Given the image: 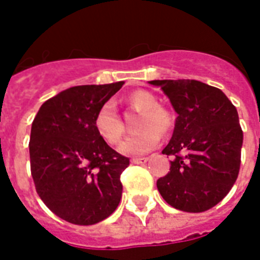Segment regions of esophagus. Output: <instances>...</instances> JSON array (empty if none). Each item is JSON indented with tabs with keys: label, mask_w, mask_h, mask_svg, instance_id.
<instances>
[{
	"label": "esophagus",
	"mask_w": 260,
	"mask_h": 260,
	"mask_svg": "<svg viewBox=\"0 0 260 260\" xmlns=\"http://www.w3.org/2000/svg\"><path fill=\"white\" fill-rule=\"evenodd\" d=\"M148 158H132L131 162L135 164V165H140V164H144V162H147Z\"/></svg>",
	"instance_id": "34e87169"
}]
</instances>
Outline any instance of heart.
Returning <instances> with one entry per match:
<instances>
[{"label": "heart", "mask_w": 260, "mask_h": 260, "mask_svg": "<svg viewBox=\"0 0 260 260\" xmlns=\"http://www.w3.org/2000/svg\"><path fill=\"white\" fill-rule=\"evenodd\" d=\"M125 102L140 113L138 120L140 132L125 139L120 146V151L125 155H142L159 143V134L168 135L173 129L174 117L168 109L158 105V98L150 91H134L126 96ZM94 126L96 134L110 146L120 143L124 136V124L112 101L101 105L95 114Z\"/></svg>", "instance_id": "obj_1"}]
</instances>
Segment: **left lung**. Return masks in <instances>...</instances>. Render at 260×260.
<instances>
[{"mask_svg": "<svg viewBox=\"0 0 260 260\" xmlns=\"http://www.w3.org/2000/svg\"><path fill=\"white\" fill-rule=\"evenodd\" d=\"M177 113L162 154L173 156L156 188L172 207L202 213L222 201L237 180L243 131L239 114L217 87L198 80H152Z\"/></svg>", "mask_w": 260, "mask_h": 260, "instance_id": "left-lung-1", "label": "left lung"}]
</instances>
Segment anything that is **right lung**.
<instances>
[{"label": "right lung", "instance_id": "right-lung-1", "mask_svg": "<svg viewBox=\"0 0 260 260\" xmlns=\"http://www.w3.org/2000/svg\"><path fill=\"white\" fill-rule=\"evenodd\" d=\"M122 84L71 87L47 99L34 118L28 147L35 189L57 217L75 225L104 221L121 201L120 176L129 159L96 134L94 118Z\"/></svg>", "mask_w": 260, "mask_h": 260}]
</instances>
